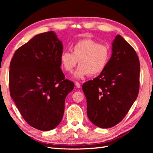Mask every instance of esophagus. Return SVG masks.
I'll use <instances>...</instances> for the list:
<instances>
[{
	"mask_svg": "<svg viewBox=\"0 0 153 153\" xmlns=\"http://www.w3.org/2000/svg\"><path fill=\"white\" fill-rule=\"evenodd\" d=\"M75 85H76V87H77V88H79V87H81L80 83H79V82H75Z\"/></svg>",
	"mask_w": 153,
	"mask_h": 153,
	"instance_id": "obj_1",
	"label": "esophagus"
}]
</instances>
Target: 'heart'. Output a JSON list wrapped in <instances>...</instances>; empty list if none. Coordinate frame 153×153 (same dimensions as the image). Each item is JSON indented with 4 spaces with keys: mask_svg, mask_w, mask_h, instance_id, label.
I'll return each instance as SVG.
<instances>
[{
    "mask_svg": "<svg viewBox=\"0 0 153 153\" xmlns=\"http://www.w3.org/2000/svg\"><path fill=\"white\" fill-rule=\"evenodd\" d=\"M71 53L65 51L61 53L60 61L62 68L71 72L78 61L79 65L74 73L77 78L83 76H96L105 70L108 65L111 52L108 45L84 39L74 43L71 48Z\"/></svg>",
    "mask_w": 153,
    "mask_h": 153,
    "instance_id": "heart-1",
    "label": "heart"
}]
</instances>
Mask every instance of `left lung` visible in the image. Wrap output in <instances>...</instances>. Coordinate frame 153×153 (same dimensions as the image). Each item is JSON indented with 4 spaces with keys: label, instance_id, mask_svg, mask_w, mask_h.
Wrapping results in <instances>:
<instances>
[{
    "label": "left lung",
    "instance_id": "left-lung-1",
    "mask_svg": "<svg viewBox=\"0 0 153 153\" xmlns=\"http://www.w3.org/2000/svg\"><path fill=\"white\" fill-rule=\"evenodd\" d=\"M139 73L140 63L134 48L117 35L105 70L82 85L87 116L93 124L109 128L122 121L138 96Z\"/></svg>",
    "mask_w": 153,
    "mask_h": 153
}]
</instances>
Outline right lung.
<instances>
[{"instance_id": "1", "label": "right lung", "mask_w": 153, "mask_h": 153, "mask_svg": "<svg viewBox=\"0 0 153 153\" xmlns=\"http://www.w3.org/2000/svg\"><path fill=\"white\" fill-rule=\"evenodd\" d=\"M62 50L54 32H45L18 48L10 64V96L23 118L39 130L59 124L65 99L74 88L60 69Z\"/></svg>"}]
</instances>
